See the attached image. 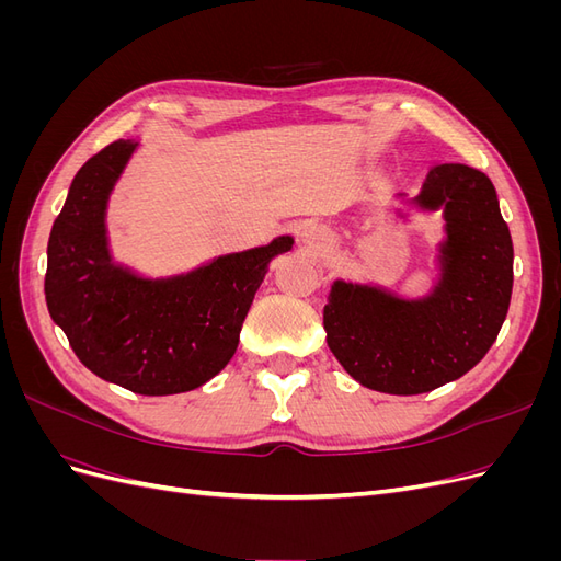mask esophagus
Here are the masks:
<instances>
[{
    "instance_id": "obj_1",
    "label": "esophagus",
    "mask_w": 561,
    "mask_h": 561,
    "mask_svg": "<svg viewBox=\"0 0 561 561\" xmlns=\"http://www.w3.org/2000/svg\"><path fill=\"white\" fill-rule=\"evenodd\" d=\"M301 239L307 241L311 248H316V250H320V248H322V241H325V239H322V233H320L318 229H313V227H311V229H304V231H301Z\"/></svg>"
}]
</instances>
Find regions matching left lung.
Here are the masks:
<instances>
[{
  "label": "left lung",
  "mask_w": 561,
  "mask_h": 561,
  "mask_svg": "<svg viewBox=\"0 0 561 561\" xmlns=\"http://www.w3.org/2000/svg\"><path fill=\"white\" fill-rule=\"evenodd\" d=\"M443 210L437 283L404 299L386 287L334 280L322 311L328 346L365 388L419 396L463 377L496 342L513 295V239L491 180L463 163L435 165L412 198Z\"/></svg>",
  "instance_id": "1"
}]
</instances>
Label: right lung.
Listing matches in <instances>:
<instances>
[{"label":"right lung","mask_w":561,"mask_h":561,"mask_svg":"<svg viewBox=\"0 0 561 561\" xmlns=\"http://www.w3.org/2000/svg\"><path fill=\"white\" fill-rule=\"evenodd\" d=\"M138 145L116 140L79 168L48 236L44 293L50 318L93 375L140 396H175L227 367L268 262L295 239L278 236L168 278L116 264L107 203Z\"/></svg>","instance_id":"add662e5"}]
</instances>
